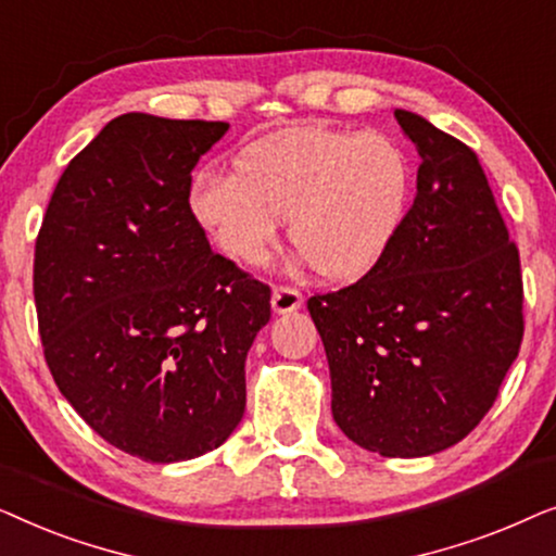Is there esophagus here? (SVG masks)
<instances>
[{
  "instance_id": "34e87169",
  "label": "esophagus",
  "mask_w": 556,
  "mask_h": 556,
  "mask_svg": "<svg viewBox=\"0 0 556 556\" xmlns=\"http://www.w3.org/2000/svg\"><path fill=\"white\" fill-rule=\"evenodd\" d=\"M270 306H273V311H276V314H291V311L303 306V295H301V291H295V288L276 286V288H273Z\"/></svg>"
}]
</instances>
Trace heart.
<instances>
[{
  "label": "heart",
  "instance_id": "obj_1",
  "mask_svg": "<svg viewBox=\"0 0 556 556\" xmlns=\"http://www.w3.org/2000/svg\"><path fill=\"white\" fill-rule=\"evenodd\" d=\"M409 162L382 134L293 128L250 147L238 172L202 169L189 212L235 261L257 265L283 219L324 278L349 283L377 268L409 202Z\"/></svg>",
  "mask_w": 556,
  "mask_h": 556
}]
</instances>
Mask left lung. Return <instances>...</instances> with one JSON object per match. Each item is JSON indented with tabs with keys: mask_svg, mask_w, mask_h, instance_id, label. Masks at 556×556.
I'll return each mask as SVG.
<instances>
[{
	"mask_svg": "<svg viewBox=\"0 0 556 556\" xmlns=\"http://www.w3.org/2000/svg\"><path fill=\"white\" fill-rule=\"evenodd\" d=\"M417 194L382 263L311 295L341 432L384 458L460 443L489 413L523 337L519 250L466 143L413 111Z\"/></svg>",
	"mask_w": 556,
	"mask_h": 556,
	"instance_id": "1",
	"label": "left lung"
}]
</instances>
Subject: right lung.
I'll list each match as a JSON object with an SVG mask.
<instances>
[{
  "mask_svg": "<svg viewBox=\"0 0 556 556\" xmlns=\"http://www.w3.org/2000/svg\"><path fill=\"white\" fill-rule=\"evenodd\" d=\"M225 121L124 113L65 166L35 242V306L58 390L113 447L192 460L245 413V359L270 321L189 212Z\"/></svg>",
  "mask_w": 556,
  "mask_h": 556,
  "instance_id": "right-lung-1",
  "label": "right lung"
}]
</instances>
